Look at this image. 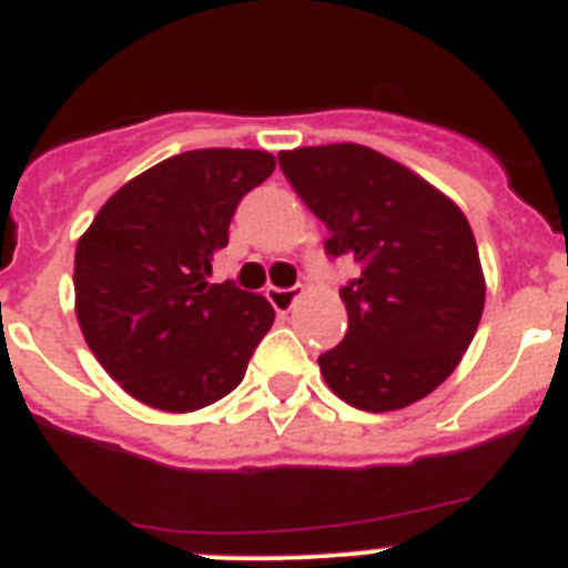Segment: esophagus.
Returning <instances> with one entry per match:
<instances>
[{
	"instance_id": "1",
	"label": "esophagus",
	"mask_w": 568,
	"mask_h": 568,
	"mask_svg": "<svg viewBox=\"0 0 568 568\" xmlns=\"http://www.w3.org/2000/svg\"><path fill=\"white\" fill-rule=\"evenodd\" d=\"M301 293H304V290H301V287H267L270 304H273V307L278 310V313H287V310L293 307L295 298H298Z\"/></svg>"
}]
</instances>
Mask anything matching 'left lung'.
Returning <instances> with one entry per match:
<instances>
[{
  "mask_svg": "<svg viewBox=\"0 0 568 568\" xmlns=\"http://www.w3.org/2000/svg\"><path fill=\"white\" fill-rule=\"evenodd\" d=\"M278 164L329 230V258L358 264L341 287L344 341L318 358L324 381L366 413L415 404L453 375L484 313L486 284L466 215L364 144L284 150Z\"/></svg>",
  "mask_w": 568,
  "mask_h": 568,
  "instance_id": "1",
  "label": "left lung"
}]
</instances>
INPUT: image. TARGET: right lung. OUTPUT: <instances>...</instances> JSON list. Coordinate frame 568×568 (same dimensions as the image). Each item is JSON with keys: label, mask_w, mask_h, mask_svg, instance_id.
<instances>
[{"label": "right lung", "mask_w": 568, "mask_h": 568, "mask_svg": "<svg viewBox=\"0 0 568 568\" xmlns=\"http://www.w3.org/2000/svg\"><path fill=\"white\" fill-rule=\"evenodd\" d=\"M273 170L264 150L179 153L110 195L79 239V327L135 400L193 413L233 393L247 373L275 310L210 275L235 207Z\"/></svg>", "instance_id": "obj_1"}]
</instances>
